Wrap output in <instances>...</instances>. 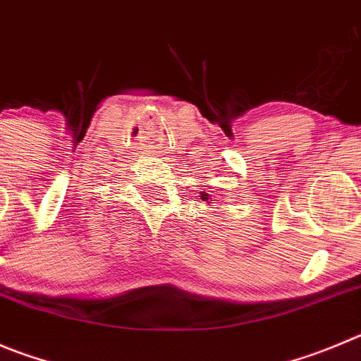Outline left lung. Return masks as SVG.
<instances>
[{
	"mask_svg": "<svg viewBox=\"0 0 361 361\" xmlns=\"http://www.w3.org/2000/svg\"><path fill=\"white\" fill-rule=\"evenodd\" d=\"M207 196H208V194H203V200H208V197H207Z\"/></svg>",
	"mask_w": 361,
	"mask_h": 361,
	"instance_id": "obj_1",
	"label": "left lung"
}]
</instances>
